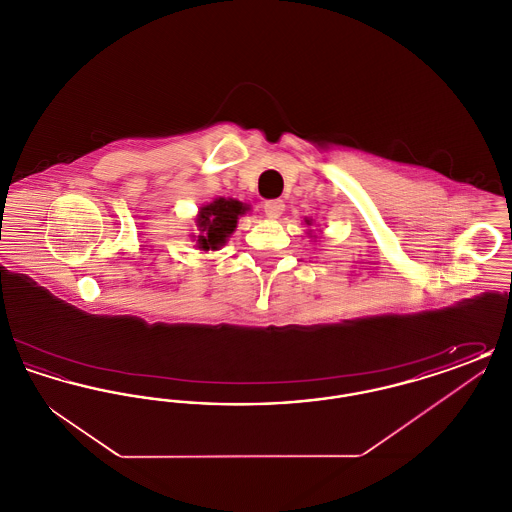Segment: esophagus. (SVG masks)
<instances>
[{
    "label": "esophagus",
    "instance_id": "34e87169",
    "mask_svg": "<svg viewBox=\"0 0 512 512\" xmlns=\"http://www.w3.org/2000/svg\"><path fill=\"white\" fill-rule=\"evenodd\" d=\"M284 211V201L282 199H270L265 203V215L268 219H278Z\"/></svg>",
    "mask_w": 512,
    "mask_h": 512
}]
</instances>
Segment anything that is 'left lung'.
Masks as SVG:
<instances>
[{"label": "left lung", "mask_w": 512, "mask_h": 512, "mask_svg": "<svg viewBox=\"0 0 512 512\" xmlns=\"http://www.w3.org/2000/svg\"><path fill=\"white\" fill-rule=\"evenodd\" d=\"M305 222H307V224H309V226H311V222H313V220L305 219Z\"/></svg>", "instance_id": "obj_1"}]
</instances>
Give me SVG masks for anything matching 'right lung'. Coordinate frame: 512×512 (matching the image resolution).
Here are the masks:
<instances>
[{
    "mask_svg": "<svg viewBox=\"0 0 512 512\" xmlns=\"http://www.w3.org/2000/svg\"><path fill=\"white\" fill-rule=\"evenodd\" d=\"M249 207L232 197H219L213 203H207L199 209L197 215V236L195 245L201 251H217L222 245L226 244V240L230 238V234L236 230L238 219L245 215Z\"/></svg>",
    "mask_w": 512,
    "mask_h": 512,
    "instance_id": "1",
    "label": "right lung"
}]
</instances>
